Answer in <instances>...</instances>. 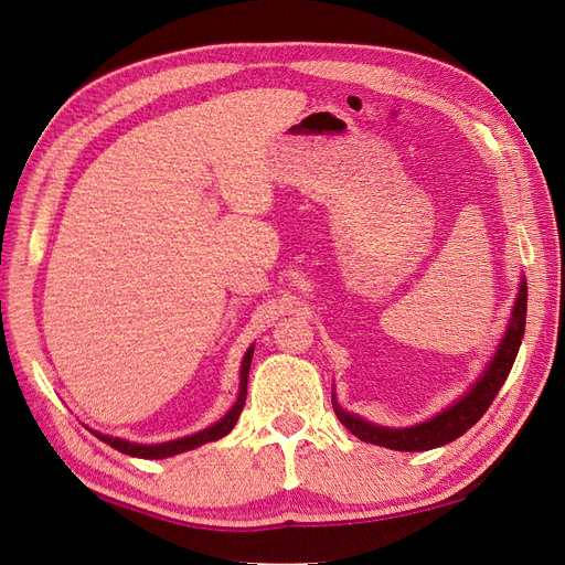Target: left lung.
Segmentation results:
<instances>
[{
  "instance_id": "1",
  "label": "left lung",
  "mask_w": 565,
  "mask_h": 565,
  "mask_svg": "<svg viewBox=\"0 0 565 565\" xmlns=\"http://www.w3.org/2000/svg\"><path fill=\"white\" fill-rule=\"evenodd\" d=\"M525 305H527V286H525V279H521L519 296L512 309V319H509V326L504 331V338L498 344L495 356L490 359L481 377L469 387L465 396H460L458 402L444 408L439 415L429 417L427 423L413 425V427H382V425L363 420V417L354 413H348L333 398V411L338 415V420L361 441L375 444L382 448H392V450H404V452L431 450L460 439L469 427H475L481 420V415L490 408V404H493V398L498 396L509 371L514 366V359L519 354L521 338L525 331Z\"/></svg>"
}]
</instances>
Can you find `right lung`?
Returning <instances> with one entry per match:
<instances>
[{
    "instance_id": "1",
    "label": "right lung",
    "mask_w": 565,
    "mask_h": 565,
    "mask_svg": "<svg viewBox=\"0 0 565 565\" xmlns=\"http://www.w3.org/2000/svg\"><path fill=\"white\" fill-rule=\"evenodd\" d=\"M253 348L256 344H250L244 361H242V373H239V396H236L234 406L217 420L215 425L196 431V434H190V436H183V439H173V441H163V444H131L126 439H119V436H107V434H100V431H94L98 439L107 446L117 448L119 452L124 455H131V458H145V460H161V458H171V455H178V452H185V450H192V448H199L204 446L209 441H217L223 439L225 434L232 431V427L236 425V420H239L242 415V408L246 404V387H248V371H250V359H253Z\"/></svg>"
}]
</instances>
